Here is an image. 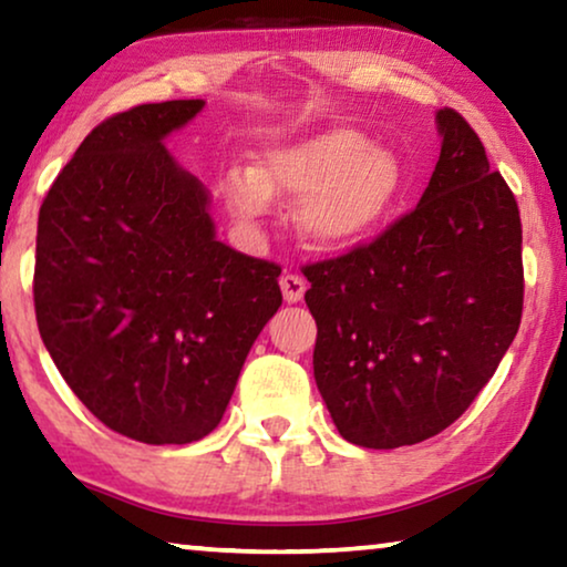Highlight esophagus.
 <instances>
[{"instance_id": "obj_1", "label": "esophagus", "mask_w": 567, "mask_h": 567, "mask_svg": "<svg viewBox=\"0 0 567 567\" xmlns=\"http://www.w3.org/2000/svg\"><path fill=\"white\" fill-rule=\"evenodd\" d=\"M281 291H284V299L289 301V305H297V301H301V297H305V291H307V281L305 278H301L299 274H284L281 276Z\"/></svg>"}]
</instances>
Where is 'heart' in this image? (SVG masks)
<instances>
[{
  "label": "heart",
  "instance_id": "heart-1",
  "mask_svg": "<svg viewBox=\"0 0 567 567\" xmlns=\"http://www.w3.org/2000/svg\"><path fill=\"white\" fill-rule=\"evenodd\" d=\"M398 159L353 128H332L274 150L258 173L235 167L221 183L227 204L243 219H260L270 196L305 198L297 221L317 247H340L379 227L398 204Z\"/></svg>",
  "mask_w": 567,
  "mask_h": 567
}]
</instances>
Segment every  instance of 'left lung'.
I'll return each mask as SVG.
<instances>
[{
  "label": "left lung",
  "instance_id": "obj_1",
  "mask_svg": "<svg viewBox=\"0 0 567 567\" xmlns=\"http://www.w3.org/2000/svg\"><path fill=\"white\" fill-rule=\"evenodd\" d=\"M413 212L338 258L307 262L315 382L340 436L421 444L491 382L524 309L522 216L475 128L454 107Z\"/></svg>",
  "mask_w": 567,
  "mask_h": 567
}]
</instances>
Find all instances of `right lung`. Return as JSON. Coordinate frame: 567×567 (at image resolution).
I'll return each instance as SVG.
<instances>
[{"label": "right lung", "instance_id": "1", "mask_svg": "<svg viewBox=\"0 0 567 567\" xmlns=\"http://www.w3.org/2000/svg\"><path fill=\"white\" fill-rule=\"evenodd\" d=\"M200 107L167 100L97 123L38 214L43 343L82 405L142 444L208 436L281 307V266L219 243L204 185L162 146Z\"/></svg>", "mask_w": 567, "mask_h": 567}]
</instances>
